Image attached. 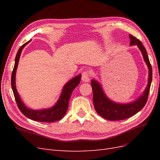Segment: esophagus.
<instances>
[{
	"instance_id": "34e87169",
	"label": "esophagus",
	"mask_w": 160,
	"mask_h": 160,
	"mask_svg": "<svg viewBox=\"0 0 160 160\" xmlns=\"http://www.w3.org/2000/svg\"><path fill=\"white\" fill-rule=\"evenodd\" d=\"M90 74L88 71H85L82 72V76H81V80L84 82H88L90 80Z\"/></svg>"
}]
</instances>
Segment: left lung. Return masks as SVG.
I'll list each match as a JSON object with an SVG mask.
<instances>
[{"label": "left lung", "instance_id": "obj_1", "mask_svg": "<svg viewBox=\"0 0 160 160\" xmlns=\"http://www.w3.org/2000/svg\"><path fill=\"white\" fill-rule=\"evenodd\" d=\"M130 45H136L141 51L145 62L149 69V78L148 84L146 89L145 90L143 95L140 97L134 102L127 104H119L109 100L103 93V91L98 82L95 80L91 81L93 94V103L95 109L101 117L111 121H118L128 119L132 116L136 114L142 109L146 105L151 86L152 80V68L148 58L146 48L143 45L142 42L136 37L129 35Z\"/></svg>", "mask_w": 160, "mask_h": 160}]
</instances>
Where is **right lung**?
I'll list each match as a JSON object with an SVG mask.
<instances>
[{
    "instance_id": "1",
    "label": "right lung",
    "mask_w": 160,
    "mask_h": 160,
    "mask_svg": "<svg viewBox=\"0 0 160 160\" xmlns=\"http://www.w3.org/2000/svg\"><path fill=\"white\" fill-rule=\"evenodd\" d=\"M29 42L30 41L25 42V44H23L20 48H19L15 57V62H14V66L11 75V87L12 89L14 98H15L16 103L17 104L18 109H20L22 113L24 115H25L27 118H29L32 120L40 122L48 123L59 121L62 118V117H63L67 112V109H68L69 101L71 98V93L76 87L79 84L81 75H79L78 76L75 77L74 78H72L71 80H70L68 83L64 86L59 99L58 100L57 103L53 106L52 108L50 109H45L41 110H32L27 108L25 105V104L22 103L20 97H19L18 93H17L15 85V75L19 58H20L22 50L23 48L25 47V46L27 45Z\"/></svg>"
}]
</instances>
